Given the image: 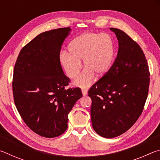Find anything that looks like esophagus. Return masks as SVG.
Segmentation results:
<instances>
[{"label": "esophagus", "instance_id": "34e87169", "mask_svg": "<svg viewBox=\"0 0 160 160\" xmlns=\"http://www.w3.org/2000/svg\"><path fill=\"white\" fill-rule=\"evenodd\" d=\"M82 92L83 96H86L87 94H88V90H85V89H84V90H82Z\"/></svg>", "mask_w": 160, "mask_h": 160}]
</instances>
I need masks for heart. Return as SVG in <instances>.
Segmentation results:
<instances>
[{
	"label": "heart",
	"mask_w": 160,
	"mask_h": 160,
	"mask_svg": "<svg viewBox=\"0 0 160 160\" xmlns=\"http://www.w3.org/2000/svg\"><path fill=\"white\" fill-rule=\"evenodd\" d=\"M69 54L61 56V63L66 75L74 80L79 75L83 61L85 68L75 85L87 88L91 85L94 74L100 77L112 66L115 55V45L107 34L86 33L75 38L68 45Z\"/></svg>",
	"instance_id": "heart-1"
}]
</instances>
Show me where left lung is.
I'll list each match as a JSON object with an SVG mask.
<instances>
[{
  "label": "left lung",
  "instance_id": "1",
  "mask_svg": "<svg viewBox=\"0 0 160 160\" xmlns=\"http://www.w3.org/2000/svg\"><path fill=\"white\" fill-rule=\"evenodd\" d=\"M110 29L118 41L117 56L107 73L88 91L92 127L107 138L124 133L136 122L150 84L148 64L140 46L122 30Z\"/></svg>",
  "mask_w": 160,
  "mask_h": 160
}]
</instances>
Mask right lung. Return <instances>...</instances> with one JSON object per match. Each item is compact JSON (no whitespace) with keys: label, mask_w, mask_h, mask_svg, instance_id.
I'll return each instance as SVG.
<instances>
[{"label":"right lung","mask_w":160,"mask_h":160,"mask_svg":"<svg viewBox=\"0 0 160 160\" xmlns=\"http://www.w3.org/2000/svg\"><path fill=\"white\" fill-rule=\"evenodd\" d=\"M70 28L42 32L25 45L14 68L12 92L15 106L29 128L41 136H59L68 128V115L82 96L80 88L65 89L60 51Z\"/></svg>","instance_id":"right-lung-1"}]
</instances>
